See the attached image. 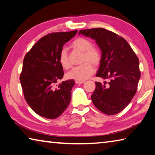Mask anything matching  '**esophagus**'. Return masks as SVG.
Instances as JSON below:
<instances>
[{
  "mask_svg": "<svg viewBox=\"0 0 155 155\" xmlns=\"http://www.w3.org/2000/svg\"><path fill=\"white\" fill-rule=\"evenodd\" d=\"M75 82L77 84H82V83H85V81H78V80H76Z\"/></svg>",
  "mask_w": 155,
  "mask_h": 155,
  "instance_id": "1",
  "label": "esophagus"
}]
</instances>
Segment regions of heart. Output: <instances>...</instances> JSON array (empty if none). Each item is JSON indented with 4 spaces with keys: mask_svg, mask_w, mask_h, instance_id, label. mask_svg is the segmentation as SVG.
<instances>
[{
    "mask_svg": "<svg viewBox=\"0 0 155 155\" xmlns=\"http://www.w3.org/2000/svg\"><path fill=\"white\" fill-rule=\"evenodd\" d=\"M74 48L83 52L82 61L83 64L74 67L70 72L67 73V77L78 81H84L88 78L93 74L94 68L90 61L94 65H98L101 62V53L98 48L92 46V42L87 39L79 38L75 40L72 43ZM86 62H85L84 61ZM59 61L61 67L65 70H68L71 67V64L68 59L66 50L63 49L60 52Z\"/></svg>",
    "mask_w": 155,
    "mask_h": 155,
    "instance_id": "b5f03b06",
    "label": "heart"
}]
</instances>
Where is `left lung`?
Wrapping results in <instances>:
<instances>
[{
	"instance_id": "1",
	"label": "left lung",
	"mask_w": 155,
	"mask_h": 155,
	"mask_svg": "<svg viewBox=\"0 0 155 155\" xmlns=\"http://www.w3.org/2000/svg\"><path fill=\"white\" fill-rule=\"evenodd\" d=\"M78 34L96 40L102 53L96 77L109 80L107 85L95 83L91 97L94 106L107 115L118 114L137 91L141 77L138 57L127 40L105 28L81 30Z\"/></svg>"
}]
</instances>
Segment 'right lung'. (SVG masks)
<instances>
[{"instance_id":"add662e5","label":"right lung","mask_w":155,"mask_h":155,"mask_svg":"<svg viewBox=\"0 0 155 155\" xmlns=\"http://www.w3.org/2000/svg\"><path fill=\"white\" fill-rule=\"evenodd\" d=\"M77 33V30L48 34L25 57L20 83L27 103L40 116L57 118L70 103L74 81H63L58 85L56 83L64 74L59 61L60 52Z\"/></svg>"}]
</instances>
